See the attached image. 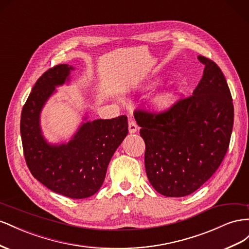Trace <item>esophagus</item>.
<instances>
[{"instance_id": "obj_1", "label": "esophagus", "mask_w": 249, "mask_h": 249, "mask_svg": "<svg viewBox=\"0 0 249 249\" xmlns=\"http://www.w3.org/2000/svg\"><path fill=\"white\" fill-rule=\"evenodd\" d=\"M128 128H129V132L130 133H134L137 132L138 129H139V126L137 124L136 121H134L133 119H129V122H128Z\"/></svg>"}]
</instances>
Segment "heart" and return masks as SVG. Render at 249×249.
<instances>
[{"label": "heart", "instance_id": "heart-1", "mask_svg": "<svg viewBox=\"0 0 249 249\" xmlns=\"http://www.w3.org/2000/svg\"><path fill=\"white\" fill-rule=\"evenodd\" d=\"M170 103V96L169 95H164L160 98L158 99V106L160 108H164L167 105Z\"/></svg>", "mask_w": 249, "mask_h": 249}]
</instances>
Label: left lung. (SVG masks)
<instances>
[{"label":"left lung","mask_w":249,"mask_h":249,"mask_svg":"<svg viewBox=\"0 0 249 249\" xmlns=\"http://www.w3.org/2000/svg\"><path fill=\"white\" fill-rule=\"evenodd\" d=\"M193 95L161 111H133L145 142V168L152 187L167 197L193 193L224 159L233 124V104L221 69L204 56Z\"/></svg>","instance_id":"left-lung-1"}]
</instances>
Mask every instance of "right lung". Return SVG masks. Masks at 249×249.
I'll use <instances>...</instances> for the list:
<instances>
[{
	"instance_id": "add662e5",
	"label": "right lung",
	"mask_w": 249,
	"mask_h": 249,
	"mask_svg": "<svg viewBox=\"0 0 249 249\" xmlns=\"http://www.w3.org/2000/svg\"><path fill=\"white\" fill-rule=\"evenodd\" d=\"M72 69L57 65L38 78L22 110L20 136L26 164L35 178L55 193L81 199L101 188L111 156L128 133V121L120 116L83 123L68 144L49 145L40 132L39 112Z\"/></svg>"
}]
</instances>
